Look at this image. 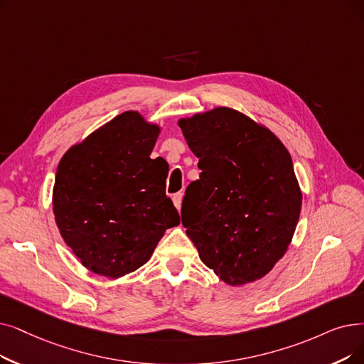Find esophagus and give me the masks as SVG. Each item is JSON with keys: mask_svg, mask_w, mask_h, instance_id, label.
Returning <instances> with one entry per match:
<instances>
[{"mask_svg": "<svg viewBox=\"0 0 364 364\" xmlns=\"http://www.w3.org/2000/svg\"><path fill=\"white\" fill-rule=\"evenodd\" d=\"M181 199H183V193L181 192H178V193H176V195L172 196V202H173V205H176L177 210L181 208Z\"/></svg>", "mask_w": 364, "mask_h": 364, "instance_id": "obj_1", "label": "esophagus"}]
</instances>
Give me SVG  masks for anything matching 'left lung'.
I'll list each match as a JSON object with an SVG mask.
<instances>
[{"mask_svg": "<svg viewBox=\"0 0 364 364\" xmlns=\"http://www.w3.org/2000/svg\"><path fill=\"white\" fill-rule=\"evenodd\" d=\"M178 124L200 169L183 199L187 236L225 282L260 279L287 251L302 208L290 153L269 129L232 108Z\"/></svg>", "mask_w": 364, "mask_h": 364, "instance_id": "obj_1", "label": "left lung"}]
</instances>
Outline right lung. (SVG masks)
Wrapping results in <instances>:
<instances>
[{
    "mask_svg": "<svg viewBox=\"0 0 364 364\" xmlns=\"http://www.w3.org/2000/svg\"><path fill=\"white\" fill-rule=\"evenodd\" d=\"M159 128L126 112L62 157L53 213L62 238L89 271L119 278L149 262L180 225L165 193L168 166L151 159Z\"/></svg>",
    "mask_w": 364,
    "mask_h": 364,
    "instance_id": "add662e5",
    "label": "right lung"
}]
</instances>
